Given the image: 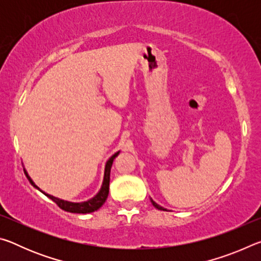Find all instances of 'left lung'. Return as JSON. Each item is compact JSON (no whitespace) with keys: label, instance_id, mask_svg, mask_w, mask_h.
<instances>
[{"label":"left lung","instance_id":"left-lung-1","mask_svg":"<svg viewBox=\"0 0 261 261\" xmlns=\"http://www.w3.org/2000/svg\"><path fill=\"white\" fill-rule=\"evenodd\" d=\"M151 202H152V204H153V206H154V207H155V208H158V210H160V211H167L166 208H163V207H161L160 205H158L155 201H153V199H152V198H151Z\"/></svg>","mask_w":261,"mask_h":261}]
</instances>
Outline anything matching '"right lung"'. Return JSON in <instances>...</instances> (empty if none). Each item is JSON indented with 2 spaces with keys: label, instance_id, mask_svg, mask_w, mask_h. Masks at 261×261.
<instances>
[{
  "label": "right lung",
  "instance_id": "add662e5",
  "mask_svg": "<svg viewBox=\"0 0 261 261\" xmlns=\"http://www.w3.org/2000/svg\"><path fill=\"white\" fill-rule=\"evenodd\" d=\"M118 154H120V151L116 152L109 158V160L106 162V166H105V175H103V182L102 185H101V189L100 191L95 194L93 198H91L90 200L87 201H83V202H71V201H67V200H63V199H60V198H56L54 196H50V194H48L46 192L41 191L40 189H39L37 185L34 184V182L32 180V178L30 177L28 171L24 169V173L26 175V177L30 180V183L33 185L35 189L40 190V191L46 194L48 198H50V199L56 202V205L62 208L63 211H67L70 212V213H79V214H86V213H92V212H94L96 210H99L101 206L105 204V201L107 200V197H108V193H109V180H110V169H112V165H113V161L114 159L116 158Z\"/></svg>",
  "mask_w": 261,
  "mask_h": 261
}]
</instances>
